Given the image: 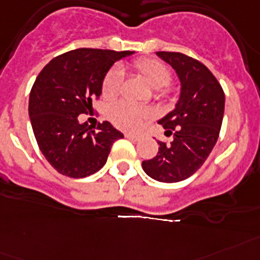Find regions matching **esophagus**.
<instances>
[{
  "label": "esophagus",
  "instance_id": "obj_1",
  "mask_svg": "<svg viewBox=\"0 0 260 260\" xmlns=\"http://www.w3.org/2000/svg\"><path fill=\"white\" fill-rule=\"evenodd\" d=\"M125 137L127 139H132V141H134V142H137V141H139L141 139V137L139 135H134V134H130V133H126Z\"/></svg>",
  "mask_w": 260,
  "mask_h": 260
}]
</instances>
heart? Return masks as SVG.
I'll return each instance as SVG.
<instances>
[{"label":"heart","instance_id":"b5f03b06","mask_svg":"<svg viewBox=\"0 0 260 260\" xmlns=\"http://www.w3.org/2000/svg\"><path fill=\"white\" fill-rule=\"evenodd\" d=\"M133 68L150 83V86L156 90L158 95L165 96L169 93L166 86H169V83L171 82V72L164 62L155 58H141L133 63ZM121 83V70H109L102 81V95L105 98H114L119 93ZM147 117L149 114L145 109L126 101L111 105L109 109V118L117 127L122 130H138Z\"/></svg>","mask_w":260,"mask_h":260}]
</instances>
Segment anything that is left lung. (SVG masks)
<instances>
[{"instance_id": "8db88e82", "label": "left lung", "mask_w": 260, "mask_h": 260, "mask_svg": "<svg viewBox=\"0 0 260 260\" xmlns=\"http://www.w3.org/2000/svg\"><path fill=\"white\" fill-rule=\"evenodd\" d=\"M156 55L177 72L181 95L175 109L158 121L173 141H159L158 154L143 160L142 169L155 181L174 183L191 177L214 149L223 121L224 93L198 59L175 51H156Z\"/></svg>"}]
</instances>
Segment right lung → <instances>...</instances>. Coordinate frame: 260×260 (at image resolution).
<instances>
[{
    "label": "right lung",
    "mask_w": 260,
    "mask_h": 260,
    "mask_svg": "<svg viewBox=\"0 0 260 260\" xmlns=\"http://www.w3.org/2000/svg\"><path fill=\"white\" fill-rule=\"evenodd\" d=\"M134 51L81 48L53 58L36 78L29 117L38 147L62 175L85 178L106 164L111 146L123 134L110 122L91 127L78 115L93 111L102 81L115 61Z\"/></svg>",
    "instance_id": "right-lung-1"
}]
</instances>
